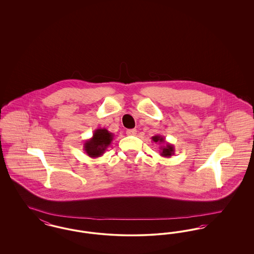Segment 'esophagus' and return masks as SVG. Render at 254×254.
<instances>
[{
  "label": "esophagus",
  "instance_id": "1",
  "mask_svg": "<svg viewBox=\"0 0 254 254\" xmlns=\"http://www.w3.org/2000/svg\"><path fill=\"white\" fill-rule=\"evenodd\" d=\"M136 133H137L136 129H127V134L128 136H134V135H136Z\"/></svg>",
  "mask_w": 254,
  "mask_h": 254
}]
</instances>
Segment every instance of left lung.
Wrapping results in <instances>:
<instances>
[{"label": "left lung", "instance_id": "left-lung-1", "mask_svg": "<svg viewBox=\"0 0 254 254\" xmlns=\"http://www.w3.org/2000/svg\"><path fill=\"white\" fill-rule=\"evenodd\" d=\"M151 140L160 145V154L163 157L169 158L175 153V148L172 144H169V142L166 141V138L162 135H154L151 137Z\"/></svg>", "mask_w": 254, "mask_h": 254}]
</instances>
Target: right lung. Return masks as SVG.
Wrapping results in <instances>:
<instances>
[{"mask_svg":"<svg viewBox=\"0 0 254 254\" xmlns=\"http://www.w3.org/2000/svg\"><path fill=\"white\" fill-rule=\"evenodd\" d=\"M113 133L109 132L107 128H97L90 139L84 144L85 153L91 158L102 156L113 140Z\"/></svg>","mask_w":254,"mask_h":254,"instance_id":"obj_1","label":"right lung"}]
</instances>
